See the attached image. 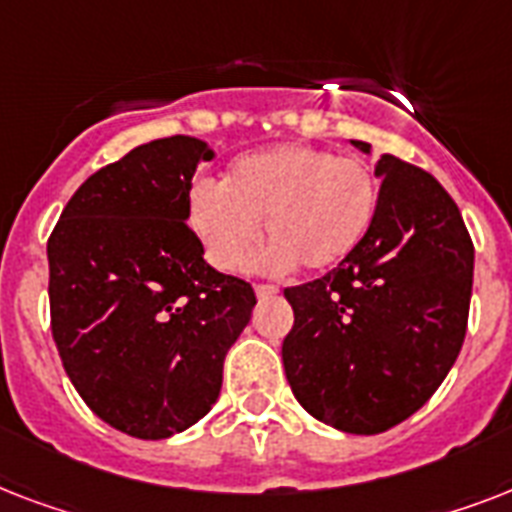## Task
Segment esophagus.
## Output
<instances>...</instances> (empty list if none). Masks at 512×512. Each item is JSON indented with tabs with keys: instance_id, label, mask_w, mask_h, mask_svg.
Here are the masks:
<instances>
[{
	"instance_id": "obj_1",
	"label": "esophagus",
	"mask_w": 512,
	"mask_h": 512,
	"mask_svg": "<svg viewBox=\"0 0 512 512\" xmlns=\"http://www.w3.org/2000/svg\"><path fill=\"white\" fill-rule=\"evenodd\" d=\"M279 292V289L273 287V284H255V295L263 300V297H273Z\"/></svg>"
}]
</instances>
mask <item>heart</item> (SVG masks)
<instances>
[{"label":"heart","mask_w":512,"mask_h":512,"mask_svg":"<svg viewBox=\"0 0 512 512\" xmlns=\"http://www.w3.org/2000/svg\"><path fill=\"white\" fill-rule=\"evenodd\" d=\"M380 207V180L361 159L313 146L239 156L223 183L191 191L188 220L220 271H241L260 241L268 271H329L358 249Z\"/></svg>","instance_id":"1"}]
</instances>
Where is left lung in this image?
<instances>
[{
  "label": "left lung",
  "mask_w": 512,
  "mask_h": 512,
  "mask_svg": "<svg viewBox=\"0 0 512 512\" xmlns=\"http://www.w3.org/2000/svg\"><path fill=\"white\" fill-rule=\"evenodd\" d=\"M374 175L380 207L356 252L284 289L295 311L281 345L292 393L356 436L393 428L436 393L460 356L473 292V241L436 177L390 154Z\"/></svg>",
  "instance_id": "8db88e82"
}]
</instances>
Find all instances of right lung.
I'll use <instances>...</instances> for the list:
<instances>
[{
	"label": "right lung",
	"mask_w": 512,
	"mask_h": 512,
	"mask_svg": "<svg viewBox=\"0 0 512 512\" xmlns=\"http://www.w3.org/2000/svg\"><path fill=\"white\" fill-rule=\"evenodd\" d=\"M188 135L132 148L79 185L50 241L52 337L84 404L159 441L212 409L255 289L204 260L191 180L212 159Z\"/></svg>",
	"instance_id": "1"
}]
</instances>
